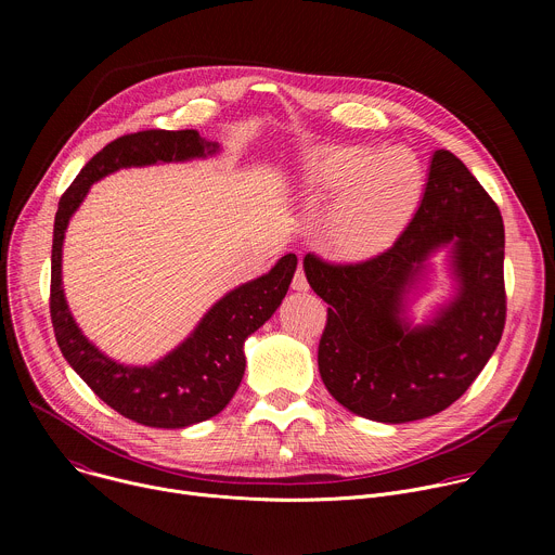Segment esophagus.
<instances>
[{"label": "esophagus", "instance_id": "34e87169", "mask_svg": "<svg viewBox=\"0 0 555 555\" xmlns=\"http://www.w3.org/2000/svg\"><path fill=\"white\" fill-rule=\"evenodd\" d=\"M292 287H294L296 292H307V289H309L307 276H305V272H302V268H300V266H298V268H296V272H294V279H292Z\"/></svg>", "mask_w": 555, "mask_h": 555}]
</instances>
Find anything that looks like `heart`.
Wrapping results in <instances>:
<instances>
[{"instance_id":"1","label":"heart","mask_w":555,"mask_h":555,"mask_svg":"<svg viewBox=\"0 0 555 555\" xmlns=\"http://www.w3.org/2000/svg\"><path fill=\"white\" fill-rule=\"evenodd\" d=\"M422 169L402 149L373 155L360 146H334L313 163L311 186L340 195L332 212V236L345 257H369L400 234L422 195Z\"/></svg>"}]
</instances>
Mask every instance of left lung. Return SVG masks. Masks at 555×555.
Returning <instances> with one entry per match:
<instances>
[{"mask_svg":"<svg viewBox=\"0 0 555 555\" xmlns=\"http://www.w3.org/2000/svg\"><path fill=\"white\" fill-rule=\"evenodd\" d=\"M451 246L457 294L411 328L405 300L425 259ZM505 230L494 199L459 157L433 153L422 204L388 250L360 263L302 261L327 305L319 369L351 413L406 424L446 411L483 371L505 327Z\"/></svg>","mask_w":555,"mask_h":555,"instance_id":"8db88e82","label":"left lung"}]
</instances>
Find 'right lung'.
<instances>
[{"mask_svg": "<svg viewBox=\"0 0 555 555\" xmlns=\"http://www.w3.org/2000/svg\"><path fill=\"white\" fill-rule=\"evenodd\" d=\"M217 142L195 129H149L120 135L99 151L61 195L52 234L50 315L63 358L99 398L127 420L151 428H186L215 417L240 388L244 343L276 311L296 272V255H285L263 276L217 300L195 332L151 366H125L101 353L74 323L61 283L63 236L74 210L101 178L155 163H184L212 155Z\"/></svg>", "mask_w": 555, "mask_h": 555, "instance_id": "add662e5", "label": "right lung"}]
</instances>
